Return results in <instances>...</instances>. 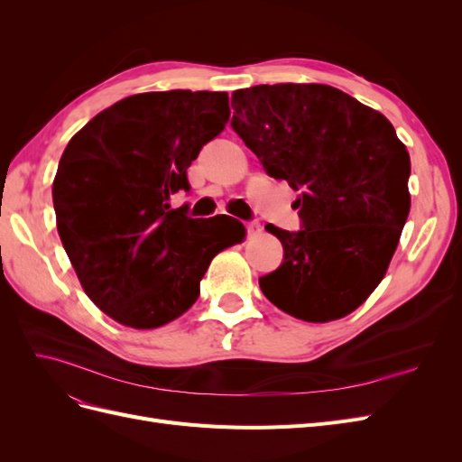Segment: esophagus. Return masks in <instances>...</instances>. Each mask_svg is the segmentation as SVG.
<instances>
[{"instance_id":"obj_1","label":"esophagus","mask_w":462,"mask_h":462,"mask_svg":"<svg viewBox=\"0 0 462 462\" xmlns=\"http://www.w3.org/2000/svg\"><path fill=\"white\" fill-rule=\"evenodd\" d=\"M245 226H246L248 235H258V233H262V226H260L258 221H246Z\"/></svg>"}]
</instances>
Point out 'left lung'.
<instances>
[{
	"instance_id": "1",
	"label": "left lung",
	"mask_w": 462,
	"mask_h": 462,
	"mask_svg": "<svg viewBox=\"0 0 462 462\" xmlns=\"http://www.w3.org/2000/svg\"><path fill=\"white\" fill-rule=\"evenodd\" d=\"M231 125L265 171L300 190L302 227L265 226L285 260L260 277L277 309L345 318L380 285L411 212V158L380 111L328 85H260L231 96Z\"/></svg>"
}]
</instances>
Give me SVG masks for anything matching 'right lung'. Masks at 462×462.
Here are the masks:
<instances>
[{"instance_id":"obj_1","label":"right lung","mask_w":462,"mask_h":462,"mask_svg":"<svg viewBox=\"0 0 462 462\" xmlns=\"http://www.w3.org/2000/svg\"><path fill=\"white\" fill-rule=\"evenodd\" d=\"M229 114L226 92H144L69 141L51 190L58 231L88 299L117 324L177 319L197 302L209 262L245 241L241 221L219 227L217 216L192 219L170 204L190 189L187 170Z\"/></svg>"}]
</instances>
